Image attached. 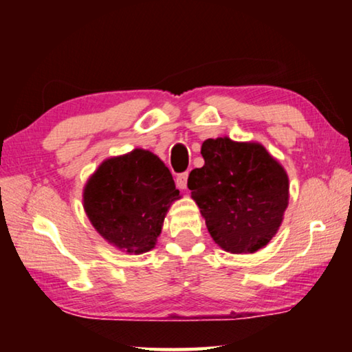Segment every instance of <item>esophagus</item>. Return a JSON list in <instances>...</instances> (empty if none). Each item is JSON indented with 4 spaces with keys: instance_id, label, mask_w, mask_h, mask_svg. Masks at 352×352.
<instances>
[{
    "instance_id": "1",
    "label": "esophagus",
    "mask_w": 352,
    "mask_h": 352,
    "mask_svg": "<svg viewBox=\"0 0 352 352\" xmlns=\"http://www.w3.org/2000/svg\"><path fill=\"white\" fill-rule=\"evenodd\" d=\"M188 177H189L188 172H183V174L178 175L177 177V186L180 188V189H186V186H188Z\"/></svg>"
}]
</instances>
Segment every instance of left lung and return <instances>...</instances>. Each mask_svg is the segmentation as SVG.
Instances as JSON below:
<instances>
[{
  "label": "left lung",
  "instance_id": "8db88e82",
  "mask_svg": "<svg viewBox=\"0 0 352 352\" xmlns=\"http://www.w3.org/2000/svg\"><path fill=\"white\" fill-rule=\"evenodd\" d=\"M204 168L190 170L188 188L214 242L225 252L254 253L281 226L289 177L259 142L228 136L201 144Z\"/></svg>",
  "mask_w": 352,
  "mask_h": 352
}]
</instances>
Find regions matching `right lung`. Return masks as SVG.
<instances>
[{"instance_id": "right-lung-1", "label": "right lung", "mask_w": 352, "mask_h": 352, "mask_svg": "<svg viewBox=\"0 0 352 352\" xmlns=\"http://www.w3.org/2000/svg\"><path fill=\"white\" fill-rule=\"evenodd\" d=\"M177 199L180 190L169 169L144 148L105 160L83 188V208L98 233L135 254L155 247Z\"/></svg>"}]
</instances>
